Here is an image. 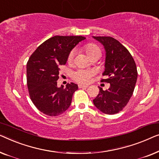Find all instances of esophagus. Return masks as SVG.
I'll list each match as a JSON object with an SVG mask.
<instances>
[{
	"mask_svg": "<svg viewBox=\"0 0 159 159\" xmlns=\"http://www.w3.org/2000/svg\"><path fill=\"white\" fill-rule=\"evenodd\" d=\"M79 89H86V88H88V86H86V85L79 84Z\"/></svg>",
	"mask_w": 159,
	"mask_h": 159,
	"instance_id": "34e87169",
	"label": "esophagus"
}]
</instances>
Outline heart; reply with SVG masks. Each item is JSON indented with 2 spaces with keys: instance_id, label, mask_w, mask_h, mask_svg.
I'll list each match as a JSON object with an SVG mask.
<instances>
[{
  "instance_id": "1",
  "label": "heart",
  "mask_w": 159,
  "mask_h": 159,
  "mask_svg": "<svg viewBox=\"0 0 159 159\" xmlns=\"http://www.w3.org/2000/svg\"><path fill=\"white\" fill-rule=\"evenodd\" d=\"M84 49L87 55H88L89 57L92 56V55H94L97 54L101 55L102 53L99 47H98L97 44H86V45L84 47ZM75 50H73L70 51L68 57V62H71L73 61V58H74V56H75ZM91 76H92V72H91V70H83V69H80V70H78L76 71H75V72L73 73V75H72L73 80H75L76 82L81 83V84H88V83L90 81Z\"/></svg>"
}]
</instances>
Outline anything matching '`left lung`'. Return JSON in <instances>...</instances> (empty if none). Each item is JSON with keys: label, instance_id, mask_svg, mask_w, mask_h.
<instances>
[{"label": "left lung", "instance_id": "left-lung-1", "mask_svg": "<svg viewBox=\"0 0 159 159\" xmlns=\"http://www.w3.org/2000/svg\"><path fill=\"white\" fill-rule=\"evenodd\" d=\"M93 37L101 42L106 50L103 75L107 79L101 81L110 84L108 90L99 87V93L93 102L103 113L115 115L123 109L133 95L138 78L137 67L127 49L115 38Z\"/></svg>", "mask_w": 159, "mask_h": 159}]
</instances>
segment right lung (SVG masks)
<instances>
[{"mask_svg":"<svg viewBox=\"0 0 159 159\" xmlns=\"http://www.w3.org/2000/svg\"><path fill=\"white\" fill-rule=\"evenodd\" d=\"M86 39L82 36H55L38 47L26 64L30 99L44 115L57 116L69 108L78 85L70 83L58 88L60 66L66 63L71 50Z\"/></svg>","mask_w":159,"mask_h":159,"instance_id":"1","label":"right lung"}]
</instances>
